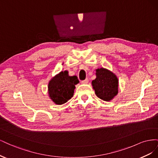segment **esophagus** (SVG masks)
I'll list each match as a JSON object with an SVG mask.
<instances>
[{"instance_id":"esophagus-1","label":"esophagus","mask_w":158,"mask_h":158,"mask_svg":"<svg viewBox=\"0 0 158 158\" xmlns=\"http://www.w3.org/2000/svg\"><path fill=\"white\" fill-rule=\"evenodd\" d=\"M81 83H82V84H88V78H86V79L84 80L81 81Z\"/></svg>"}]
</instances>
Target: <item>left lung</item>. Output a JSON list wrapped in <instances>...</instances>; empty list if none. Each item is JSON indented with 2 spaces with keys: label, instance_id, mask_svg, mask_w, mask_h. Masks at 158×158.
I'll use <instances>...</instances> for the list:
<instances>
[{
  "label": "left lung",
  "instance_id": "8db88e82",
  "mask_svg": "<svg viewBox=\"0 0 158 158\" xmlns=\"http://www.w3.org/2000/svg\"><path fill=\"white\" fill-rule=\"evenodd\" d=\"M95 72L96 78L92 82L95 95L103 101H111L118 94V80L117 76L104 68L98 69Z\"/></svg>",
  "mask_w": 158,
  "mask_h": 158
}]
</instances>
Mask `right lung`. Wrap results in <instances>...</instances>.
I'll return each instance as SVG.
<instances>
[{
    "label": "right lung",
    "mask_w": 158,
    "mask_h": 158,
    "mask_svg": "<svg viewBox=\"0 0 158 158\" xmlns=\"http://www.w3.org/2000/svg\"><path fill=\"white\" fill-rule=\"evenodd\" d=\"M78 83L77 76H69L67 70L61 71L49 82V96L56 105H63L73 97L75 85Z\"/></svg>",
    "instance_id": "1"
}]
</instances>
